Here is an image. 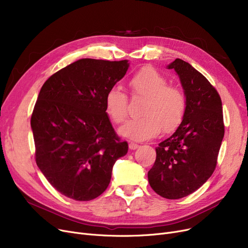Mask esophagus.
<instances>
[{
  "mask_svg": "<svg viewBox=\"0 0 248 248\" xmlns=\"http://www.w3.org/2000/svg\"><path fill=\"white\" fill-rule=\"evenodd\" d=\"M140 146L138 145V144H136V142H133V141H131L128 144V148L131 149V150H136V149H138Z\"/></svg>",
  "mask_w": 248,
  "mask_h": 248,
  "instance_id": "34e87169",
  "label": "esophagus"
}]
</instances>
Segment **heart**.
I'll use <instances>...</instances> for the list:
<instances>
[{
    "instance_id": "1",
    "label": "heart",
    "mask_w": 248,
    "mask_h": 248,
    "mask_svg": "<svg viewBox=\"0 0 248 248\" xmlns=\"http://www.w3.org/2000/svg\"><path fill=\"white\" fill-rule=\"evenodd\" d=\"M134 96L146 97L141 108L144 114L129 120L120 133L125 138L142 140L157 136L163 128L171 133L183 121L186 108V95L181 88L168 85L167 78L152 66H144L136 71L128 80ZM104 106L109 119L122 124L127 116L128 98L120 87H111L104 97Z\"/></svg>"
}]
</instances>
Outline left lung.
Masks as SVG:
<instances>
[{"mask_svg":"<svg viewBox=\"0 0 248 248\" xmlns=\"http://www.w3.org/2000/svg\"><path fill=\"white\" fill-rule=\"evenodd\" d=\"M175 69L187 108L177 131L155 148L148 173L152 189L167 199H180L199 189L213 174L224 137L222 102L216 88L188 62L177 58Z\"/></svg>","mask_w":248,"mask_h":248,"instance_id":"left-lung-1","label":"left lung"}]
</instances>
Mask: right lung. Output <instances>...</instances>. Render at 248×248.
<instances>
[{
  "mask_svg": "<svg viewBox=\"0 0 248 248\" xmlns=\"http://www.w3.org/2000/svg\"><path fill=\"white\" fill-rule=\"evenodd\" d=\"M127 60L84 58L51 75L31 116L35 160L49 183L76 201L107 190L115 161L127 153L104 97L126 73Z\"/></svg>",
  "mask_w": 248,
  "mask_h": 248,
  "instance_id": "right-lung-1",
  "label": "right lung"
}]
</instances>
